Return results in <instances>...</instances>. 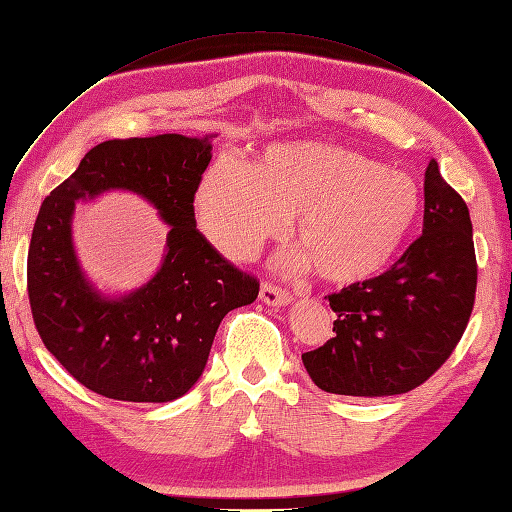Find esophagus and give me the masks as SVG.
Segmentation results:
<instances>
[{"instance_id": "obj_1", "label": "esophagus", "mask_w": 512, "mask_h": 512, "mask_svg": "<svg viewBox=\"0 0 512 512\" xmlns=\"http://www.w3.org/2000/svg\"><path fill=\"white\" fill-rule=\"evenodd\" d=\"M259 298H261V303H266L270 307H281V305L292 303V294L281 290V287H277L274 283H261Z\"/></svg>"}]
</instances>
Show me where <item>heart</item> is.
I'll use <instances>...</instances> for the list:
<instances>
[{"label":"heart","instance_id":"b5f03b06","mask_svg":"<svg viewBox=\"0 0 512 512\" xmlns=\"http://www.w3.org/2000/svg\"><path fill=\"white\" fill-rule=\"evenodd\" d=\"M419 207L411 177L313 140L270 144L257 164L222 153L194 196L205 238L231 259L251 257L298 214L296 233L307 251L281 264L305 266L313 259L322 277L335 283L381 272L411 233Z\"/></svg>","mask_w":512,"mask_h":512}]
</instances>
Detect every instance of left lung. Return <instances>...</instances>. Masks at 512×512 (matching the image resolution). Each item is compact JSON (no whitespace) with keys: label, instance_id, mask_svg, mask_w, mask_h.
I'll list each match as a JSON object with an SVG mask.
<instances>
[{"label":"left lung","instance_id":"1","mask_svg":"<svg viewBox=\"0 0 512 512\" xmlns=\"http://www.w3.org/2000/svg\"><path fill=\"white\" fill-rule=\"evenodd\" d=\"M476 281L469 209L430 160L422 235L381 277L329 296L335 337L303 355L311 381L357 398L398 396L426 383L461 342Z\"/></svg>","mask_w":512,"mask_h":512}]
</instances>
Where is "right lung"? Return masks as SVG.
<instances>
[{
	"label": "right lung",
	"instance_id": "right-lung-1",
	"mask_svg": "<svg viewBox=\"0 0 512 512\" xmlns=\"http://www.w3.org/2000/svg\"><path fill=\"white\" fill-rule=\"evenodd\" d=\"M209 160V136L106 140L41 205L28 253L36 331L62 368L99 396L181 398L201 378L222 318L259 294V281L196 229L192 203ZM108 189L147 198L171 227L161 270L119 299L85 279L70 235L74 203Z\"/></svg>",
	"mask_w": 512,
	"mask_h": 512
}]
</instances>
